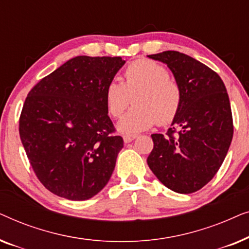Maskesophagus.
Masks as SVG:
<instances>
[{
  "instance_id": "34e87169",
  "label": "esophagus",
  "mask_w": 249,
  "mask_h": 249,
  "mask_svg": "<svg viewBox=\"0 0 249 249\" xmlns=\"http://www.w3.org/2000/svg\"><path fill=\"white\" fill-rule=\"evenodd\" d=\"M136 137H137L136 135H124V142H125V144H128V142L134 141Z\"/></svg>"
}]
</instances>
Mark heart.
<instances>
[{
	"instance_id": "heart-1",
	"label": "heart",
	"mask_w": 249,
	"mask_h": 249,
	"mask_svg": "<svg viewBox=\"0 0 249 249\" xmlns=\"http://www.w3.org/2000/svg\"><path fill=\"white\" fill-rule=\"evenodd\" d=\"M135 107L119 121L118 129L124 134H137L156 124L171 122L181 103V90L169 71L152 60H138L129 64L124 80H112L104 90V101L111 117L119 118L131 103Z\"/></svg>"
}]
</instances>
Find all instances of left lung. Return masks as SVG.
I'll return each instance as SVG.
<instances>
[{
	"mask_svg": "<svg viewBox=\"0 0 249 249\" xmlns=\"http://www.w3.org/2000/svg\"><path fill=\"white\" fill-rule=\"evenodd\" d=\"M168 66L181 103L166 135L153 134L147 164L160 181L179 194L195 193L215 176L233 135L226 86L205 64L177 51L148 55Z\"/></svg>",
	"mask_w": 249,
	"mask_h": 249,
	"instance_id": "obj_1",
	"label": "left lung"
}]
</instances>
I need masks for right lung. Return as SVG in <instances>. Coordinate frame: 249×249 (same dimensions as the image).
Returning <instances> with one entry per match:
<instances>
[{
	"mask_svg": "<svg viewBox=\"0 0 249 249\" xmlns=\"http://www.w3.org/2000/svg\"><path fill=\"white\" fill-rule=\"evenodd\" d=\"M124 63L120 56H76L29 91L19 134L37 178L51 193L89 199L110 180L124 139L113 135L104 90Z\"/></svg>",
	"mask_w": 249,
	"mask_h": 249,
	"instance_id": "add662e5",
	"label": "right lung"
}]
</instances>
